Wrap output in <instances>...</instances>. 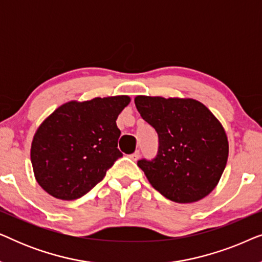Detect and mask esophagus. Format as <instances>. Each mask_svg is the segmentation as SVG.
<instances>
[{
    "mask_svg": "<svg viewBox=\"0 0 262 262\" xmlns=\"http://www.w3.org/2000/svg\"><path fill=\"white\" fill-rule=\"evenodd\" d=\"M128 157H130L131 160H134V161H137V160H138V157H139V150H137V151H135L134 154H131V155L128 156Z\"/></svg>",
    "mask_w": 262,
    "mask_h": 262,
    "instance_id": "obj_1",
    "label": "esophagus"
}]
</instances>
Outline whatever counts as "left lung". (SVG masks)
<instances>
[{
  "label": "left lung",
  "mask_w": 262,
  "mask_h": 262,
  "mask_svg": "<svg viewBox=\"0 0 262 262\" xmlns=\"http://www.w3.org/2000/svg\"><path fill=\"white\" fill-rule=\"evenodd\" d=\"M135 103L159 135L155 159L137 163L152 187L181 204L212 192L229 155L227 134L212 112L194 99L138 95Z\"/></svg>",
  "instance_id": "left-lung-1"
}]
</instances>
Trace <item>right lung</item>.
<instances>
[{
	"mask_svg": "<svg viewBox=\"0 0 262 262\" xmlns=\"http://www.w3.org/2000/svg\"><path fill=\"white\" fill-rule=\"evenodd\" d=\"M127 95L69 101L40 124L31 145L35 180L50 195L81 198L123 156L118 149L117 118Z\"/></svg>",
	"mask_w": 262,
	"mask_h": 262,
	"instance_id": "add662e5",
	"label": "right lung"
}]
</instances>
